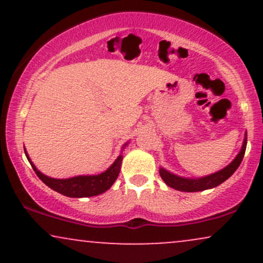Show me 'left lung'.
<instances>
[{"instance_id": "1", "label": "left lung", "mask_w": 263, "mask_h": 263, "mask_svg": "<svg viewBox=\"0 0 263 263\" xmlns=\"http://www.w3.org/2000/svg\"><path fill=\"white\" fill-rule=\"evenodd\" d=\"M246 144H247V134H245L242 147H241V151L238 152L236 158H235L234 161L228 165V167H225L224 170L216 172V173L210 174V176L190 179V178H183V177L176 176V174L165 171L164 168H159V174H161L162 179L164 180V183L167 184V185H170L171 188L176 190H180V192H201V190L215 188V186L220 185L222 182H225L228 178H230L232 174H234V172L237 170L240 163L242 162L243 155H245Z\"/></svg>"}]
</instances>
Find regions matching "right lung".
<instances>
[{
  "mask_svg": "<svg viewBox=\"0 0 263 263\" xmlns=\"http://www.w3.org/2000/svg\"><path fill=\"white\" fill-rule=\"evenodd\" d=\"M25 153L28 162L31 163L33 171L35 172L39 179L45 185H48L50 189L60 193V194L65 195V197L70 198L95 197V195L102 194V193L106 192L107 189L111 188V185H112L115 180L119 177L122 162V156H119V158L114 162V164L107 171H105L101 174H98V176H78L68 178V179H55V178L47 177L43 173H41L35 168V165L31 162V158L28 157V153H27L26 149Z\"/></svg>",
  "mask_w": 263,
  "mask_h": 263,
  "instance_id": "obj_1",
  "label": "right lung"
}]
</instances>
